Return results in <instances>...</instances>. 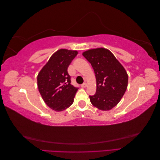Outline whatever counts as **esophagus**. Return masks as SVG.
Returning a JSON list of instances; mask_svg holds the SVG:
<instances>
[{
    "mask_svg": "<svg viewBox=\"0 0 160 160\" xmlns=\"http://www.w3.org/2000/svg\"><path fill=\"white\" fill-rule=\"evenodd\" d=\"M87 87V83H83L81 85V88H85Z\"/></svg>",
    "mask_w": 160,
    "mask_h": 160,
    "instance_id": "esophagus-1",
    "label": "esophagus"
}]
</instances>
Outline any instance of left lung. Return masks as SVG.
<instances>
[{
	"label": "left lung",
	"instance_id": "left-lung-1",
	"mask_svg": "<svg viewBox=\"0 0 160 160\" xmlns=\"http://www.w3.org/2000/svg\"><path fill=\"white\" fill-rule=\"evenodd\" d=\"M83 55L95 74L96 93L89 96L91 103L99 110L109 111L119 103L127 89V72L113 53L105 48L88 50Z\"/></svg>",
	"mask_w": 160,
	"mask_h": 160
}]
</instances>
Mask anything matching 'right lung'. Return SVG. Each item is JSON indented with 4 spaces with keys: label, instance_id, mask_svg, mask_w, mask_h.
<instances>
[{
    "label": "right lung",
    "instance_id": "obj_1",
    "mask_svg": "<svg viewBox=\"0 0 160 160\" xmlns=\"http://www.w3.org/2000/svg\"><path fill=\"white\" fill-rule=\"evenodd\" d=\"M77 51L61 49L53 53L37 75V86L45 103L52 110L62 111L74 101L78 88L71 84L67 69Z\"/></svg>",
    "mask_w": 160,
    "mask_h": 160
}]
</instances>
